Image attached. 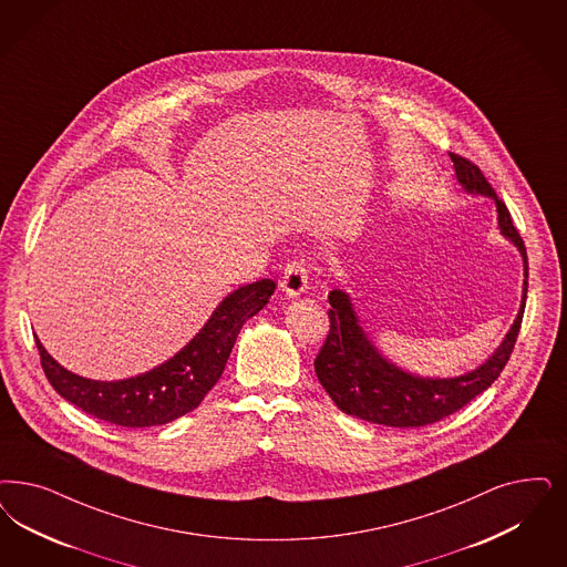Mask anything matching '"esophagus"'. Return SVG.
<instances>
[{"label": "esophagus", "instance_id": "esophagus-1", "mask_svg": "<svg viewBox=\"0 0 567 567\" xmlns=\"http://www.w3.org/2000/svg\"><path fill=\"white\" fill-rule=\"evenodd\" d=\"M280 289L287 297H297L308 289V270H306L303 261L293 259L291 264H287L282 278H280Z\"/></svg>", "mask_w": 567, "mask_h": 567}]
</instances>
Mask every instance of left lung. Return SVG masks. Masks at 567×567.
<instances>
[{
  "mask_svg": "<svg viewBox=\"0 0 567 567\" xmlns=\"http://www.w3.org/2000/svg\"><path fill=\"white\" fill-rule=\"evenodd\" d=\"M450 158L454 163L456 179L465 193L488 196L494 200L501 235L508 238L522 254V306L503 343L484 364L461 377L440 379L419 377L390 362L372 346L369 334L362 329L350 295L343 289H332L329 293L331 331L313 360V369L320 385L331 395L339 411L369 423L388 427H423L463 409L498 379L519 334L527 295V255L524 240L513 226L507 205L496 196L480 167L452 153Z\"/></svg>",
  "mask_w": 567,
  "mask_h": 567,
  "instance_id": "1",
  "label": "left lung"
}]
</instances>
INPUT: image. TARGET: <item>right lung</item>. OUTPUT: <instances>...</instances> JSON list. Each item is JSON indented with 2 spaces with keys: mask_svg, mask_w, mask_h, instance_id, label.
<instances>
[{
  "mask_svg": "<svg viewBox=\"0 0 567 567\" xmlns=\"http://www.w3.org/2000/svg\"><path fill=\"white\" fill-rule=\"evenodd\" d=\"M274 289L270 278L238 287L174 358L153 371L121 381L85 379L60 367L35 334L41 367L66 402L96 419L132 430L165 425L203 402L226 369L243 324L268 303Z\"/></svg>",
  "mask_w": 567,
  "mask_h": 567,
  "instance_id": "add662e5",
  "label": "right lung"
}]
</instances>
